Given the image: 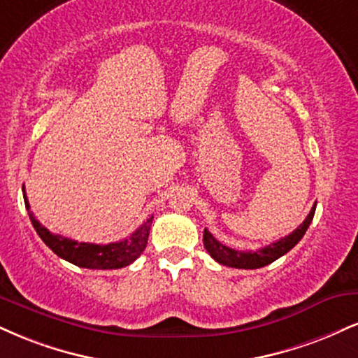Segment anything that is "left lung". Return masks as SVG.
I'll return each instance as SVG.
<instances>
[{
	"mask_svg": "<svg viewBox=\"0 0 358 358\" xmlns=\"http://www.w3.org/2000/svg\"><path fill=\"white\" fill-rule=\"evenodd\" d=\"M315 208H317V201L315 205L312 206V210H310L308 217L305 218L302 225L296 228V230L292 231L290 235H287L285 238H280L277 242L257 250V252H240V250L227 247V245L218 242V240L215 238L206 228L203 231V245L206 252H208L213 260H217L218 264L231 266V268H245V270L262 268V266L272 264V262L277 260V258L285 255L287 252H290V250L294 248L300 240H302V236L305 235V231H307L308 225L313 220Z\"/></svg>",
	"mask_w": 358,
	"mask_h": 358,
	"instance_id": "obj_1",
	"label": "left lung"
}]
</instances>
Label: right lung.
Masks as SVG:
<instances>
[{
    "mask_svg": "<svg viewBox=\"0 0 358 358\" xmlns=\"http://www.w3.org/2000/svg\"><path fill=\"white\" fill-rule=\"evenodd\" d=\"M24 205H27L29 220H31L34 230L40 235V238L45 242L53 252L63 260L70 264L81 266V268H93V270H113L123 268L136 260L143 253L148 243L150 227H152L153 217H150L143 225L136 228V231L122 240L108 245H96V243H85L70 240L66 236L51 234L48 228H45L40 222L34 218V215L29 212V203L27 193L23 190Z\"/></svg>",
    "mask_w": 358,
    "mask_h": 358,
    "instance_id": "1",
    "label": "right lung"
}]
</instances>
